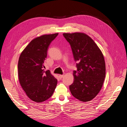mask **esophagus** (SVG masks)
Returning <instances> with one entry per match:
<instances>
[{
    "instance_id": "obj_1",
    "label": "esophagus",
    "mask_w": 127,
    "mask_h": 127,
    "mask_svg": "<svg viewBox=\"0 0 127 127\" xmlns=\"http://www.w3.org/2000/svg\"><path fill=\"white\" fill-rule=\"evenodd\" d=\"M59 78H60V79H62V78L64 77V75H60L59 76Z\"/></svg>"
}]
</instances>
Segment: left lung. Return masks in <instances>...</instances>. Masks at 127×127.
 Masks as SVG:
<instances>
[{"instance_id":"1","label":"left lung","mask_w":127,"mask_h":127,"mask_svg":"<svg viewBox=\"0 0 127 127\" xmlns=\"http://www.w3.org/2000/svg\"><path fill=\"white\" fill-rule=\"evenodd\" d=\"M70 45L77 70L73 71L74 81L69 86L72 96L87 102L100 91L105 77L103 53L90 36L82 32L63 34Z\"/></svg>"}]
</instances>
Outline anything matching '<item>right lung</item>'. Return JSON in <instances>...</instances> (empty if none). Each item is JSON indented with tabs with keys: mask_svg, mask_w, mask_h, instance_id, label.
<instances>
[{
	"mask_svg": "<svg viewBox=\"0 0 127 127\" xmlns=\"http://www.w3.org/2000/svg\"><path fill=\"white\" fill-rule=\"evenodd\" d=\"M58 33L38 36L22 52L18 63L19 83L32 101L42 102L49 99L57 86V80L50 71H44V63L48 46Z\"/></svg>",
	"mask_w": 127,
	"mask_h": 127,
	"instance_id": "obj_1",
	"label": "right lung"
}]
</instances>
